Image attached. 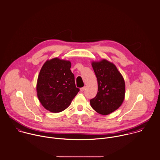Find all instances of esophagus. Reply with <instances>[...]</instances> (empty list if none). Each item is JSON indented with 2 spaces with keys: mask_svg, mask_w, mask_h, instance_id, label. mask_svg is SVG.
<instances>
[{
  "mask_svg": "<svg viewBox=\"0 0 160 160\" xmlns=\"http://www.w3.org/2000/svg\"><path fill=\"white\" fill-rule=\"evenodd\" d=\"M85 90V87H82V88H80V91H81V92H83Z\"/></svg>",
  "mask_w": 160,
  "mask_h": 160,
  "instance_id": "esophagus-1",
  "label": "esophagus"
}]
</instances>
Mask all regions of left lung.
<instances>
[{"label":"left lung","instance_id":"1","mask_svg":"<svg viewBox=\"0 0 160 160\" xmlns=\"http://www.w3.org/2000/svg\"><path fill=\"white\" fill-rule=\"evenodd\" d=\"M92 67L98 82V92L90 100L97 113L107 115L122 104L125 94V83L116 66L107 60L93 62Z\"/></svg>","mask_w":160,"mask_h":160}]
</instances>
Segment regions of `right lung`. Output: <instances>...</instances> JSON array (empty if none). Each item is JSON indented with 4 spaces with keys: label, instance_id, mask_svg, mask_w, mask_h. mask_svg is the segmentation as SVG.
<instances>
[{
    "label": "right lung",
    "instance_id": "obj_1",
    "mask_svg": "<svg viewBox=\"0 0 160 160\" xmlns=\"http://www.w3.org/2000/svg\"><path fill=\"white\" fill-rule=\"evenodd\" d=\"M71 62L54 58L42 66L37 80V92L42 106L52 113H58L69 107L80 89L70 70Z\"/></svg>",
    "mask_w": 160,
    "mask_h": 160
}]
</instances>
